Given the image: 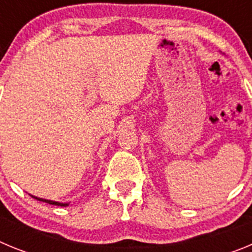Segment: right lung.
Segmentation results:
<instances>
[{"instance_id": "add662e5", "label": "right lung", "mask_w": 252, "mask_h": 252, "mask_svg": "<svg viewBox=\"0 0 252 252\" xmlns=\"http://www.w3.org/2000/svg\"><path fill=\"white\" fill-rule=\"evenodd\" d=\"M32 198L37 199V201H41V202H45V203L49 204H54V206H60V207H66L69 206V203H62V202H57V201H50V199H44V198H39V197H35V195H31Z\"/></svg>"}]
</instances>
